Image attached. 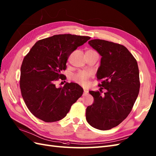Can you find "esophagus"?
<instances>
[{
    "instance_id": "1",
    "label": "esophagus",
    "mask_w": 156,
    "mask_h": 156,
    "mask_svg": "<svg viewBox=\"0 0 156 156\" xmlns=\"http://www.w3.org/2000/svg\"><path fill=\"white\" fill-rule=\"evenodd\" d=\"M89 93V90L87 89H84V92H83V94L84 95H87V94H88Z\"/></svg>"
}]
</instances>
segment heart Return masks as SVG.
I'll return each mask as SVG.
<instances>
[{"label":"heart","instance_id":"1","mask_svg":"<svg viewBox=\"0 0 156 156\" xmlns=\"http://www.w3.org/2000/svg\"><path fill=\"white\" fill-rule=\"evenodd\" d=\"M90 77V73L89 72L81 71H79L77 73H75L72 78H73V81L78 83L83 86H85L87 85V82H88L89 79Z\"/></svg>","mask_w":156,"mask_h":156}]
</instances>
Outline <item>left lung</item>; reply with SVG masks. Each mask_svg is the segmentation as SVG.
<instances>
[{
	"label": "left lung",
	"instance_id": "8db88e82",
	"mask_svg": "<svg viewBox=\"0 0 156 156\" xmlns=\"http://www.w3.org/2000/svg\"><path fill=\"white\" fill-rule=\"evenodd\" d=\"M88 43L102 58L97 73L101 89L89 91L94 102L86 109V119L93 127L107 130L120 124L132 111L140 91L138 66L122 45L99 39Z\"/></svg>",
	"mask_w": 156,
	"mask_h": 156
}]
</instances>
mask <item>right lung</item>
I'll use <instances>...</instances> for the list:
<instances>
[{"label": "right lung", "instance_id": "1", "mask_svg": "<svg viewBox=\"0 0 156 156\" xmlns=\"http://www.w3.org/2000/svg\"><path fill=\"white\" fill-rule=\"evenodd\" d=\"M89 36L58 34L37 41L22 62L20 88L26 107L32 115L46 122H56L66 116L72 105L83 94L81 87L66 83L56 87L61 73L67 67L71 54L87 42Z\"/></svg>", "mask_w": 156, "mask_h": 156}]
</instances>
